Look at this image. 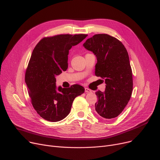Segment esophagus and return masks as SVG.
<instances>
[{
	"label": "esophagus",
	"mask_w": 160,
	"mask_h": 160,
	"mask_svg": "<svg viewBox=\"0 0 160 160\" xmlns=\"http://www.w3.org/2000/svg\"><path fill=\"white\" fill-rule=\"evenodd\" d=\"M85 92H86V93H91V90L86 88H85Z\"/></svg>",
	"instance_id": "esophagus-1"
}]
</instances>
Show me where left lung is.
<instances>
[{"label": "left lung", "mask_w": 160, "mask_h": 160, "mask_svg": "<svg viewBox=\"0 0 160 160\" xmlns=\"http://www.w3.org/2000/svg\"><path fill=\"white\" fill-rule=\"evenodd\" d=\"M83 45L96 56L95 75L104 79L106 83L104 92H96L98 102L95 110L104 119L115 118L127 106L133 89L127 50L119 40L105 33L94 35Z\"/></svg>", "instance_id": "left-lung-1"}]
</instances>
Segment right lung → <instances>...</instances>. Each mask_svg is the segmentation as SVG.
<instances>
[{
  "instance_id": "1",
  "label": "right lung",
  "mask_w": 160,
  "mask_h": 160,
  "mask_svg": "<svg viewBox=\"0 0 160 160\" xmlns=\"http://www.w3.org/2000/svg\"><path fill=\"white\" fill-rule=\"evenodd\" d=\"M86 34H60L44 38L36 45L25 73L28 95L37 113L44 119L60 121L69 115L74 99L84 93L74 84L57 88L56 77L68 68L69 50Z\"/></svg>"
}]
</instances>
